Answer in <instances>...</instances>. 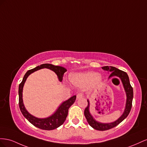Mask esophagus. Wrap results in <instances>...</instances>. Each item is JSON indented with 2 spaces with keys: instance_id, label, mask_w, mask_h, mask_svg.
Wrapping results in <instances>:
<instances>
[{
  "instance_id": "1",
  "label": "esophagus",
  "mask_w": 147,
  "mask_h": 147,
  "mask_svg": "<svg viewBox=\"0 0 147 147\" xmlns=\"http://www.w3.org/2000/svg\"><path fill=\"white\" fill-rule=\"evenodd\" d=\"M76 97H77V99H80L83 97V94L82 93H78L76 95Z\"/></svg>"
}]
</instances>
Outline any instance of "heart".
Listing matches in <instances>:
<instances>
[{"label": "heart", "mask_w": 147, "mask_h": 147, "mask_svg": "<svg viewBox=\"0 0 147 147\" xmlns=\"http://www.w3.org/2000/svg\"><path fill=\"white\" fill-rule=\"evenodd\" d=\"M70 80L74 84L79 86H84L93 83L97 84L102 82V78L100 74H97L94 72L73 74L70 77Z\"/></svg>", "instance_id": "heart-1"}]
</instances>
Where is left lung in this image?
<instances>
[{"mask_svg":"<svg viewBox=\"0 0 147 147\" xmlns=\"http://www.w3.org/2000/svg\"><path fill=\"white\" fill-rule=\"evenodd\" d=\"M102 69L108 71V72H111L109 78L116 76H118L119 78H121V81H122V82H123V86L124 87L125 93H126L127 100H126V104H125V110L123 115L121 116L118 120L115 121V122L111 123H106V124L98 123L93 118V117H92L90 114L89 102V100H87L88 105L84 110V116L86 117L88 123H89V124L90 125V126L96 130H98V131H107V130L115 127L116 126V125H118L119 123L122 122L125 118H127V116L129 114V113L131 110L132 105V99H133V88L131 86V84H130L129 76L126 73L113 66H103L102 67Z\"/></svg>","mask_w":147,"mask_h":147,"instance_id":"8db88e82","label":"left lung"}]
</instances>
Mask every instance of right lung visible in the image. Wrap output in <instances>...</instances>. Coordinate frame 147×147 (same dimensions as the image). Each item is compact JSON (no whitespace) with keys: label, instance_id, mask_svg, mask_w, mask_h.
I'll return each mask as SVG.
<instances>
[{"label":"right lung","instance_id":"obj_1","mask_svg":"<svg viewBox=\"0 0 147 147\" xmlns=\"http://www.w3.org/2000/svg\"><path fill=\"white\" fill-rule=\"evenodd\" d=\"M48 68L52 70L55 72L58 78L60 81L63 80V77L64 76L65 73L66 71V69L61 66H55L52 64L45 63L40 65L36 67V68H33L32 69L28 70L26 73L24 74V78L23 79V81L19 85V89H18V95H19V107L21 111H22L23 115L26 118L29 122H30L32 125L34 126L38 127L39 129H43V130H50L55 129L61 125L63 124L65 121L67 116H68V110L69 107L72 105L74 103L76 98V96L74 95L71 97L66 101L63 102V103L58 108V110L56 112L52 115L51 116L47 118L44 119H39L37 118L36 117L32 116L31 115L26 111V108H24V106L23 102V98H22V95H23V88L24 84V82L26 81L27 78L29 74H31L34 71L39 70L42 68Z\"/></svg>","mask_w":147,"mask_h":147}]
</instances>
